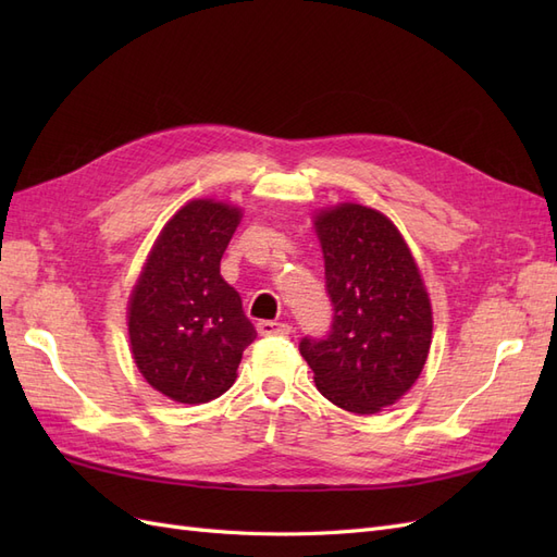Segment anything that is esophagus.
I'll use <instances>...</instances> for the list:
<instances>
[{
  "instance_id": "obj_1",
  "label": "esophagus",
  "mask_w": 557,
  "mask_h": 557,
  "mask_svg": "<svg viewBox=\"0 0 557 557\" xmlns=\"http://www.w3.org/2000/svg\"><path fill=\"white\" fill-rule=\"evenodd\" d=\"M258 332H260L262 336H272V334L285 336V334L293 332V327H290L288 323H274V320H260V323H258Z\"/></svg>"
}]
</instances>
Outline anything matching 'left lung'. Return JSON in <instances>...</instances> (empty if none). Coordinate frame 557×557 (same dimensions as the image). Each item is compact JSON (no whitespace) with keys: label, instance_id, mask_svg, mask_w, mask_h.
I'll return each instance as SVG.
<instances>
[{"label":"left lung","instance_id":"left-lung-1","mask_svg":"<svg viewBox=\"0 0 557 557\" xmlns=\"http://www.w3.org/2000/svg\"><path fill=\"white\" fill-rule=\"evenodd\" d=\"M332 327L305 336L301 358L332 404L376 413L416 383L432 342V307L409 246L393 221L362 205L315 215Z\"/></svg>","mask_w":557,"mask_h":557}]
</instances>
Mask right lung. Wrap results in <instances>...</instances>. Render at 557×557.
I'll return each instance as SVG.
<instances>
[{
  "label": "right lung",
  "instance_id": "add662e5",
  "mask_svg": "<svg viewBox=\"0 0 557 557\" xmlns=\"http://www.w3.org/2000/svg\"><path fill=\"white\" fill-rule=\"evenodd\" d=\"M242 221L237 207L188 201L164 225L129 297L132 356L144 379L181 404L221 397L237 381L256 327L221 276V258Z\"/></svg>",
  "mask_w": 557,
  "mask_h": 557
}]
</instances>
